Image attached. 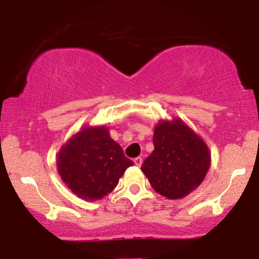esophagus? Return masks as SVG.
<instances>
[{"instance_id": "esophagus-1", "label": "esophagus", "mask_w": 259, "mask_h": 259, "mask_svg": "<svg viewBox=\"0 0 259 259\" xmlns=\"http://www.w3.org/2000/svg\"><path fill=\"white\" fill-rule=\"evenodd\" d=\"M134 163H135V164L138 165V167H141V164H142V158H141V157H136V158L134 159Z\"/></svg>"}]
</instances>
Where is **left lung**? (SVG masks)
Returning <instances> with one entry per match:
<instances>
[{
  "mask_svg": "<svg viewBox=\"0 0 259 259\" xmlns=\"http://www.w3.org/2000/svg\"><path fill=\"white\" fill-rule=\"evenodd\" d=\"M154 150L142 163L154 191L168 200H180L195 191L210 167L204 140L179 117L160 119L154 126Z\"/></svg>",
  "mask_w": 259,
  "mask_h": 259,
  "instance_id": "8db88e82",
  "label": "left lung"
}]
</instances>
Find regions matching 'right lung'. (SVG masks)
<instances>
[{"mask_svg": "<svg viewBox=\"0 0 259 259\" xmlns=\"http://www.w3.org/2000/svg\"><path fill=\"white\" fill-rule=\"evenodd\" d=\"M133 164L105 125H84L62 145L56 157L62 181L85 201L111 194Z\"/></svg>", "mask_w": 259, "mask_h": 259, "instance_id": "right-lung-1", "label": "right lung"}]
</instances>
